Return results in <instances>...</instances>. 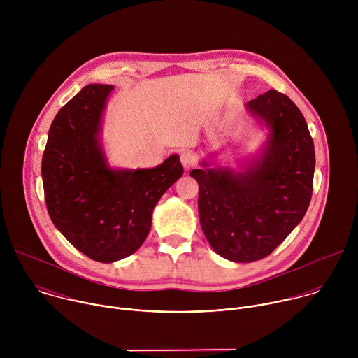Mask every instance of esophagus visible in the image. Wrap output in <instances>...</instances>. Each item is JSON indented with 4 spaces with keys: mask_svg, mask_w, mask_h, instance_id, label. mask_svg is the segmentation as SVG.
<instances>
[{
    "mask_svg": "<svg viewBox=\"0 0 358 358\" xmlns=\"http://www.w3.org/2000/svg\"><path fill=\"white\" fill-rule=\"evenodd\" d=\"M195 162H196V159H195V156L192 155L191 151H184V152H181V163H182V166H184L185 169L192 167V166L195 164Z\"/></svg>",
    "mask_w": 358,
    "mask_h": 358,
    "instance_id": "esophagus-1",
    "label": "esophagus"
}]
</instances>
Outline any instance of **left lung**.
<instances>
[{"instance_id": "left-lung-1", "label": "left lung", "mask_w": 358, "mask_h": 358, "mask_svg": "<svg viewBox=\"0 0 358 358\" xmlns=\"http://www.w3.org/2000/svg\"><path fill=\"white\" fill-rule=\"evenodd\" d=\"M246 108L271 129L262 159L252 162L245 173H189L199 187L203 235L232 262L259 261L286 239L309 208L316 164L308 123L286 94L272 89Z\"/></svg>"}]
</instances>
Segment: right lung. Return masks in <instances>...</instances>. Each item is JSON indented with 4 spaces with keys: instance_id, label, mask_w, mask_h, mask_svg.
I'll list each match as a JSON object with an SVG mask.
<instances>
[{
    "instance_id": "1",
    "label": "right lung",
    "mask_w": 358,
    "mask_h": 358,
    "mask_svg": "<svg viewBox=\"0 0 358 358\" xmlns=\"http://www.w3.org/2000/svg\"><path fill=\"white\" fill-rule=\"evenodd\" d=\"M112 89L93 83L73 96L50 124L42 156L50 220L78 250L101 264L143 245L152 208L184 173L177 155L155 169L108 167L97 137Z\"/></svg>"
}]
</instances>
